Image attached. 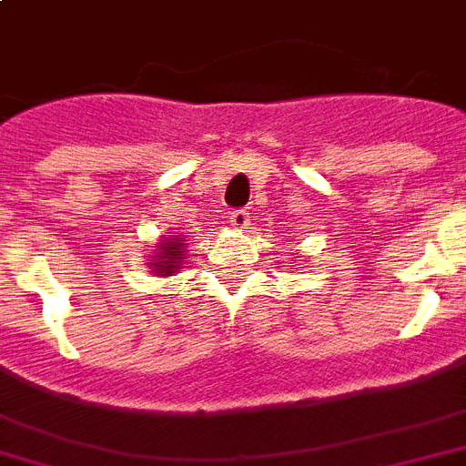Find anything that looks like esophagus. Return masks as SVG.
I'll list each match as a JSON object with an SVG mask.
<instances>
[{
	"label": "esophagus",
	"instance_id": "34e87169",
	"mask_svg": "<svg viewBox=\"0 0 466 466\" xmlns=\"http://www.w3.org/2000/svg\"><path fill=\"white\" fill-rule=\"evenodd\" d=\"M230 226L233 228H246V226H250L248 210H230Z\"/></svg>",
	"mask_w": 466,
	"mask_h": 466
}]
</instances>
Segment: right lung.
I'll return each instance as SVG.
<instances>
[{
    "instance_id": "1",
    "label": "right lung",
    "mask_w": 466,
    "mask_h": 466,
    "mask_svg": "<svg viewBox=\"0 0 466 466\" xmlns=\"http://www.w3.org/2000/svg\"><path fill=\"white\" fill-rule=\"evenodd\" d=\"M186 243H181V238H168V240H163L158 243V256H154V268L156 275H173L178 268L183 266V256H186Z\"/></svg>"
}]
</instances>
